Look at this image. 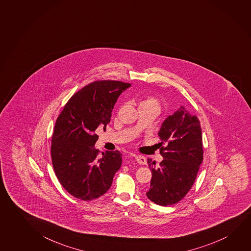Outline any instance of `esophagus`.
<instances>
[{
  "instance_id": "obj_1",
  "label": "esophagus",
  "mask_w": 251,
  "mask_h": 251,
  "mask_svg": "<svg viewBox=\"0 0 251 251\" xmlns=\"http://www.w3.org/2000/svg\"><path fill=\"white\" fill-rule=\"evenodd\" d=\"M135 161L138 162L141 165H144L147 163V159L145 156H143L142 154H138V155H135Z\"/></svg>"
}]
</instances>
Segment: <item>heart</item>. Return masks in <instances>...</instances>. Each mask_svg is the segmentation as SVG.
I'll use <instances>...</instances> for the list:
<instances>
[{
    "mask_svg": "<svg viewBox=\"0 0 251 251\" xmlns=\"http://www.w3.org/2000/svg\"><path fill=\"white\" fill-rule=\"evenodd\" d=\"M139 106H150V107L156 108L157 109L160 108L158 101L154 99V98H147L145 100H142L140 102Z\"/></svg>",
    "mask_w": 251,
    "mask_h": 251,
    "instance_id": "obj_1",
    "label": "heart"
}]
</instances>
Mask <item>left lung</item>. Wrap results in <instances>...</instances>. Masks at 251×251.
Segmentation results:
<instances>
[{
	"mask_svg": "<svg viewBox=\"0 0 251 251\" xmlns=\"http://www.w3.org/2000/svg\"><path fill=\"white\" fill-rule=\"evenodd\" d=\"M163 160L159 167L148 159L152 172L146 196L162 206L175 204L189 192L203 159L200 122L183 106L162 123L158 132Z\"/></svg>",
	"mask_w": 251,
	"mask_h": 251,
	"instance_id": "obj_1",
	"label": "left lung"
}]
</instances>
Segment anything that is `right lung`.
<instances>
[{
    "instance_id": "obj_1",
    "label": "right lung",
    "mask_w": 251,
    "mask_h": 251,
    "mask_svg": "<svg viewBox=\"0 0 251 251\" xmlns=\"http://www.w3.org/2000/svg\"><path fill=\"white\" fill-rule=\"evenodd\" d=\"M130 86L94 81L75 93L58 116L51 145L53 168L62 187L78 199L104 195L122 166L119 151H105L100 157L95 144L97 132L106 128L118 97Z\"/></svg>"
}]
</instances>
